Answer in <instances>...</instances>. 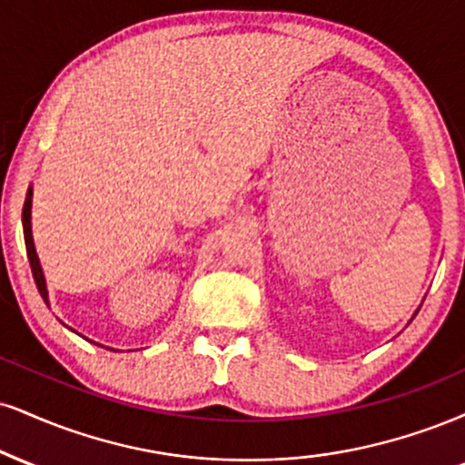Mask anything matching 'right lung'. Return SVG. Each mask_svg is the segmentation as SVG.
Listing matches in <instances>:
<instances>
[{"mask_svg": "<svg viewBox=\"0 0 465 465\" xmlns=\"http://www.w3.org/2000/svg\"><path fill=\"white\" fill-rule=\"evenodd\" d=\"M24 238H25L27 260H30L32 275H35L36 288H38V292H41L45 303L49 305L47 286H45V277H43V268H41V262H38V255H36V249H35V240H32V188L27 190V197H25V203H24Z\"/></svg>", "mask_w": 465, "mask_h": 465, "instance_id": "obj_1", "label": "right lung"}]
</instances>
